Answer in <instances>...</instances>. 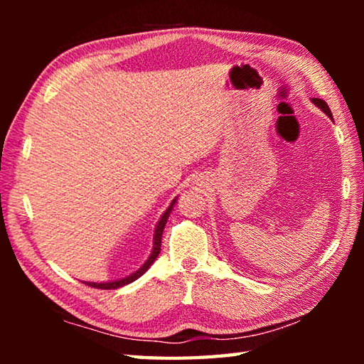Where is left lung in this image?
<instances>
[{"label":"left lung","instance_id":"8db88e82","mask_svg":"<svg viewBox=\"0 0 364 364\" xmlns=\"http://www.w3.org/2000/svg\"><path fill=\"white\" fill-rule=\"evenodd\" d=\"M311 102L313 104H315V106L316 107H319V109H321L323 110V112L326 114V115H328L329 117V119L332 120V112H331V109H329V106H328V104H326L323 100H318V97H311Z\"/></svg>","mask_w":364,"mask_h":364}]
</instances>
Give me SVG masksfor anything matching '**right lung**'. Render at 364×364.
Listing matches in <instances>:
<instances>
[{
    "instance_id": "1",
    "label": "right lung",
    "mask_w": 364,
    "mask_h": 364,
    "mask_svg": "<svg viewBox=\"0 0 364 364\" xmlns=\"http://www.w3.org/2000/svg\"><path fill=\"white\" fill-rule=\"evenodd\" d=\"M176 200H178V196L175 197L173 200H171V204L168 205L167 210H165V212L162 213V217H160V220L157 221L156 230H154L152 252L149 254V257H147V260H146L143 264H141V267H139L136 271H134V273L128 274V276H125V278H122V279H115V281H106V282H88V281H85V284L93 286V287H96V289H119V287H123V286L130 284V282H133V281H136L138 278H141V276H143V274L146 273V271L152 267V263L156 262V258H157L159 254H160V245H162L164 228H165V225H167V220H168V217H170L171 210H173Z\"/></svg>"
}]
</instances>
